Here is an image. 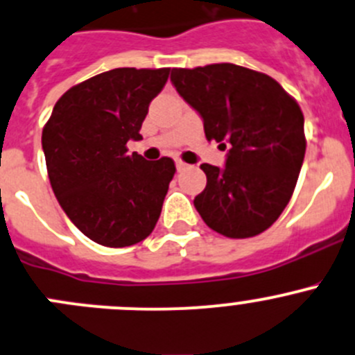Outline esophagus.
Listing matches in <instances>:
<instances>
[{
    "label": "esophagus",
    "mask_w": 355,
    "mask_h": 355,
    "mask_svg": "<svg viewBox=\"0 0 355 355\" xmlns=\"http://www.w3.org/2000/svg\"><path fill=\"white\" fill-rule=\"evenodd\" d=\"M175 164H177L178 171H182V170H185V168H187V164H185L182 159H175Z\"/></svg>",
    "instance_id": "34e87169"
}]
</instances>
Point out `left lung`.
Masks as SVG:
<instances>
[{"label":"left lung","mask_w":355,"mask_h":355,"mask_svg":"<svg viewBox=\"0 0 355 355\" xmlns=\"http://www.w3.org/2000/svg\"><path fill=\"white\" fill-rule=\"evenodd\" d=\"M171 83L202 118L206 139L230 147L223 168L201 164L206 187L194 198L201 218L232 239L267 230L290 202L304 163L300 105L276 79L236 64L171 69Z\"/></svg>","instance_id":"obj_1"}]
</instances>
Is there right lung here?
I'll return each instance as SVG.
<instances>
[{
    "instance_id": "add662e5",
    "label": "right lung",
    "mask_w": 355,
    "mask_h": 355,
    "mask_svg": "<svg viewBox=\"0 0 355 355\" xmlns=\"http://www.w3.org/2000/svg\"><path fill=\"white\" fill-rule=\"evenodd\" d=\"M170 69L119 67L72 86L55 104L41 144L55 198L95 243L125 248L156 227L173 159L128 154Z\"/></svg>"
}]
</instances>
